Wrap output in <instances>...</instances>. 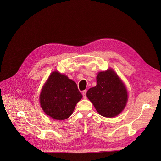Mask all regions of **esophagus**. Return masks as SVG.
Here are the masks:
<instances>
[{
  "label": "esophagus",
  "mask_w": 161,
  "mask_h": 161,
  "mask_svg": "<svg viewBox=\"0 0 161 161\" xmlns=\"http://www.w3.org/2000/svg\"><path fill=\"white\" fill-rule=\"evenodd\" d=\"M86 92H87V90H84L82 91V95L83 96V98H86Z\"/></svg>",
  "instance_id": "1"
}]
</instances>
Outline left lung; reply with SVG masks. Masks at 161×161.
<instances>
[{
  "mask_svg": "<svg viewBox=\"0 0 161 161\" xmlns=\"http://www.w3.org/2000/svg\"><path fill=\"white\" fill-rule=\"evenodd\" d=\"M87 97L97 112L105 117L119 115L128 100L125 84L115 71L110 69L98 73L97 86L87 91Z\"/></svg>",
  "mask_w": 161,
  "mask_h": 161,
  "instance_id": "1",
  "label": "left lung"
}]
</instances>
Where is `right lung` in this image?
<instances>
[{
	"instance_id": "add662e5",
	"label": "right lung",
	"mask_w": 161,
	"mask_h": 161,
	"mask_svg": "<svg viewBox=\"0 0 161 161\" xmlns=\"http://www.w3.org/2000/svg\"><path fill=\"white\" fill-rule=\"evenodd\" d=\"M83 96L76 83L67 75L54 71L42 89L40 106L46 115L56 120H64L73 113Z\"/></svg>"
}]
</instances>
